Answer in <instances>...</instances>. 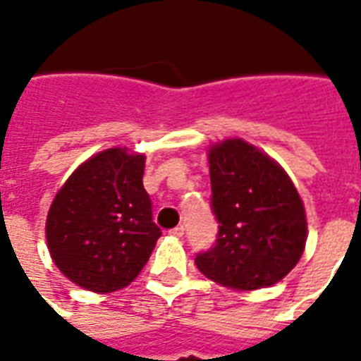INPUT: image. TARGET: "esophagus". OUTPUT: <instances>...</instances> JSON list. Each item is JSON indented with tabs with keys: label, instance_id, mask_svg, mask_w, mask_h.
<instances>
[{
	"label": "esophagus",
	"instance_id": "obj_1",
	"mask_svg": "<svg viewBox=\"0 0 361 361\" xmlns=\"http://www.w3.org/2000/svg\"><path fill=\"white\" fill-rule=\"evenodd\" d=\"M183 232H185V228L180 225V226H176V228H172V231H170V234H172L174 238H181L183 236Z\"/></svg>",
	"mask_w": 361,
	"mask_h": 361
}]
</instances>
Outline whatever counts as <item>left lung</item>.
<instances>
[{"instance_id":"obj_1","label":"left lung","mask_w":361,"mask_h":361,"mask_svg":"<svg viewBox=\"0 0 361 361\" xmlns=\"http://www.w3.org/2000/svg\"><path fill=\"white\" fill-rule=\"evenodd\" d=\"M212 209L219 223L215 245L195 258L208 279L234 290L281 281L302 257L305 208L285 170L241 138L208 149Z\"/></svg>"}]
</instances>
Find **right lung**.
Returning a JSON list of instances; mask_svg holds the SVG:
<instances>
[{
    "label": "right lung",
    "instance_id": "add662e5",
    "mask_svg": "<svg viewBox=\"0 0 361 361\" xmlns=\"http://www.w3.org/2000/svg\"><path fill=\"white\" fill-rule=\"evenodd\" d=\"M146 157L110 147L82 163L47 217L48 251L59 271L92 292L120 290L149 260L161 236L144 189Z\"/></svg>",
    "mask_w": 361,
    "mask_h": 361
}]
</instances>
